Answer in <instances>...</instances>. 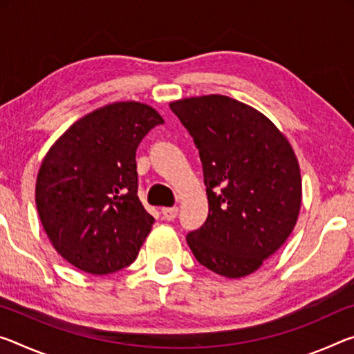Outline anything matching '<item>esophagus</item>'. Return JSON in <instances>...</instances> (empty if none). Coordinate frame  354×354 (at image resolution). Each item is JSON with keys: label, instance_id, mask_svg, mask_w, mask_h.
<instances>
[{"label": "esophagus", "instance_id": "1", "mask_svg": "<svg viewBox=\"0 0 354 354\" xmlns=\"http://www.w3.org/2000/svg\"><path fill=\"white\" fill-rule=\"evenodd\" d=\"M162 216H164L165 221H173L178 216V207H162Z\"/></svg>", "mask_w": 354, "mask_h": 354}]
</instances>
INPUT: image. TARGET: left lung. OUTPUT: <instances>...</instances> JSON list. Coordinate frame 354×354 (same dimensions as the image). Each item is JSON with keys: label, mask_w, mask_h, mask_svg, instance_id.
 <instances>
[{"label": "left lung", "mask_w": 354, "mask_h": 354, "mask_svg": "<svg viewBox=\"0 0 354 354\" xmlns=\"http://www.w3.org/2000/svg\"><path fill=\"white\" fill-rule=\"evenodd\" d=\"M198 148L209 214L187 234L198 263L228 279L255 272L293 232L302 184L298 157L254 106L221 94L170 104Z\"/></svg>", "instance_id": "obj_1"}]
</instances>
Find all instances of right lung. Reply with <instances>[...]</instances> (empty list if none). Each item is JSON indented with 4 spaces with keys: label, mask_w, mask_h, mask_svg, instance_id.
<instances>
[{
    "label": "right lung",
    "mask_w": 354,
    "mask_h": 354,
    "mask_svg": "<svg viewBox=\"0 0 354 354\" xmlns=\"http://www.w3.org/2000/svg\"><path fill=\"white\" fill-rule=\"evenodd\" d=\"M157 124L164 118L147 104H109L75 121L44 157L39 217L55 250L80 271H120L149 234L154 217L137 195L136 151Z\"/></svg>",
    "instance_id": "obj_1"
}]
</instances>
